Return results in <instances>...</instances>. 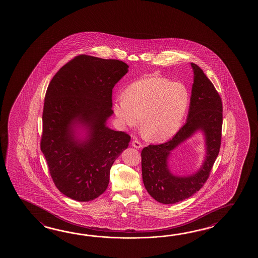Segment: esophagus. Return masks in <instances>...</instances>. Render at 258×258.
Here are the masks:
<instances>
[{"label":"esophagus","mask_w":258,"mask_h":258,"mask_svg":"<svg viewBox=\"0 0 258 258\" xmlns=\"http://www.w3.org/2000/svg\"><path fill=\"white\" fill-rule=\"evenodd\" d=\"M132 147L135 148H142V144L140 143V141L138 140H134L132 141Z\"/></svg>","instance_id":"esophagus-1"}]
</instances>
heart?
Masks as SVG:
<instances>
[{
    "label": "heart",
    "instance_id": "b5f03b06",
    "mask_svg": "<svg viewBox=\"0 0 258 258\" xmlns=\"http://www.w3.org/2000/svg\"><path fill=\"white\" fill-rule=\"evenodd\" d=\"M190 103L185 85L163 77L136 81L125 95L113 100V112L123 128L137 127L143 117V128L150 140L165 141L177 133Z\"/></svg>",
    "mask_w": 258,
    "mask_h": 258
}]
</instances>
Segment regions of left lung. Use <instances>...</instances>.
<instances>
[{
    "label": "left lung",
    "instance_id": "8db88e82",
    "mask_svg": "<svg viewBox=\"0 0 258 258\" xmlns=\"http://www.w3.org/2000/svg\"><path fill=\"white\" fill-rule=\"evenodd\" d=\"M194 70L190 107L186 123L169 141L149 145L141 152L144 185L151 197L164 204L182 202L198 191L206 182L219 155L222 128V102L214 85L197 64ZM197 131L206 139L207 154L199 171L187 177L174 176L169 171L170 152Z\"/></svg>",
    "mask_w": 258,
    "mask_h": 258
}]
</instances>
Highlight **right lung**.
<instances>
[{"mask_svg":"<svg viewBox=\"0 0 258 258\" xmlns=\"http://www.w3.org/2000/svg\"><path fill=\"white\" fill-rule=\"evenodd\" d=\"M127 68L119 60L77 55L47 87L40 148L53 182L68 198L89 202L102 195L110 167L128 146L127 133L106 126L113 113L112 89Z\"/></svg>","mask_w":258,"mask_h":258,"instance_id":"right-lung-1","label":"right lung"}]
</instances>
